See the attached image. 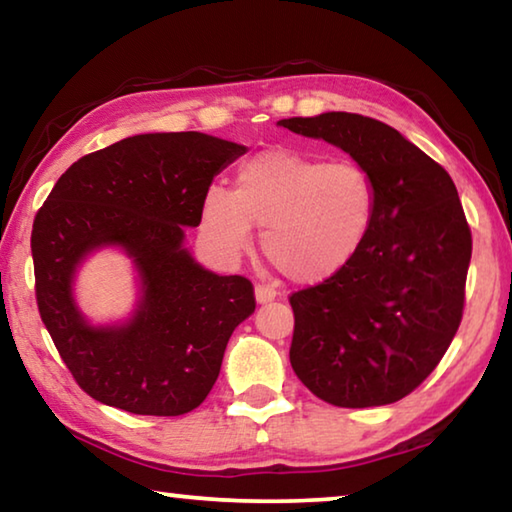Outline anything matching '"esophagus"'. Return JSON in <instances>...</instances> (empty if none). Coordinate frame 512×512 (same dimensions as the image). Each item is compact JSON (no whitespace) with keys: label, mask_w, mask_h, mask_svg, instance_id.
Listing matches in <instances>:
<instances>
[{"label":"esophagus","mask_w":512,"mask_h":512,"mask_svg":"<svg viewBox=\"0 0 512 512\" xmlns=\"http://www.w3.org/2000/svg\"><path fill=\"white\" fill-rule=\"evenodd\" d=\"M255 298L259 305H266V302H271L277 298V291L271 287V284H255Z\"/></svg>","instance_id":"esophagus-1"}]
</instances>
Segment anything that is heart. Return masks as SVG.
Wrapping results in <instances>:
<instances>
[{
	"label": "heart",
	"mask_w": 512,
	"mask_h": 512,
	"mask_svg": "<svg viewBox=\"0 0 512 512\" xmlns=\"http://www.w3.org/2000/svg\"><path fill=\"white\" fill-rule=\"evenodd\" d=\"M375 212L377 189L361 164L273 149L239 164L235 192L207 189L203 228L225 255L244 253L253 225L264 228L266 257L289 280L316 284L352 262Z\"/></svg>",
	"instance_id": "1"
}]
</instances>
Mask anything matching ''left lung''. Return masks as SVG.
Wrapping results in <instances>:
<instances>
[{"label": "left lung", "instance_id": "1", "mask_svg": "<svg viewBox=\"0 0 512 512\" xmlns=\"http://www.w3.org/2000/svg\"><path fill=\"white\" fill-rule=\"evenodd\" d=\"M277 124L350 153L377 189L375 223L352 262L289 296L291 368L327 404H393L431 375L463 318L472 232L454 180L372 117L325 112Z\"/></svg>", "mask_w": 512, "mask_h": 512}]
</instances>
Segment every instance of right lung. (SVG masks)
I'll return each instance as SVG.
<instances>
[{"instance_id":"obj_1","label":"right lung","mask_w":512,"mask_h":512,"mask_svg":"<svg viewBox=\"0 0 512 512\" xmlns=\"http://www.w3.org/2000/svg\"><path fill=\"white\" fill-rule=\"evenodd\" d=\"M246 146L203 133H146L83 155L33 219L36 302L60 359L85 393L135 415H185L219 377L225 345L255 311L253 282L216 275L183 248L216 173ZM117 243L145 296L124 328H90L71 300L73 268Z\"/></svg>"}]
</instances>
